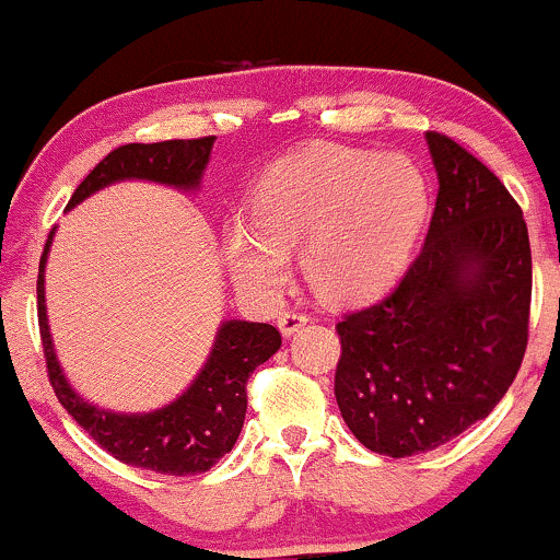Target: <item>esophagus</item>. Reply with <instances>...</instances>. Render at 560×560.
<instances>
[{
    "instance_id": "1",
    "label": "esophagus",
    "mask_w": 560,
    "mask_h": 560,
    "mask_svg": "<svg viewBox=\"0 0 560 560\" xmlns=\"http://www.w3.org/2000/svg\"><path fill=\"white\" fill-rule=\"evenodd\" d=\"M307 324V316L300 311H284L279 316V331L284 334V337H292V334H298L302 326Z\"/></svg>"
}]
</instances>
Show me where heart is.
I'll return each mask as SVG.
<instances>
[{
  "instance_id": "heart-1",
  "label": "heart",
  "mask_w": 560,
  "mask_h": 560,
  "mask_svg": "<svg viewBox=\"0 0 560 560\" xmlns=\"http://www.w3.org/2000/svg\"><path fill=\"white\" fill-rule=\"evenodd\" d=\"M429 215V184L402 155L311 144L273 165L253 197V218L234 215L223 253L234 281L258 298L287 284L289 253L320 298L369 300L408 262Z\"/></svg>"
}]
</instances>
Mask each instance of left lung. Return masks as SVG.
Here are the masks:
<instances>
[{"mask_svg":"<svg viewBox=\"0 0 560 560\" xmlns=\"http://www.w3.org/2000/svg\"><path fill=\"white\" fill-rule=\"evenodd\" d=\"M436 202L427 242L384 300L337 324L334 395L358 442L427 453L490 416L522 369L532 249L518 202L445 133H427Z\"/></svg>","mask_w":560,"mask_h":560,"instance_id":"left-lung-1","label":"left lung"}]
</instances>
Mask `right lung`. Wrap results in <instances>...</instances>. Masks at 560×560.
Returning a JSON list of instances; mask_svg holds the SVG:
<instances>
[{
    "instance_id": "right-lung-1",
    "label": "right lung",
    "mask_w": 560,
    "mask_h": 560,
    "mask_svg": "<svg viewBox=\"0 0 560 560\" xmlns=\"http://www.w3.org/2000/svg\"><path fill=\"white\" fill-rule=\"evenodd\" d=\"M215 137L171 139L158 144H124L113 150L96 168L79 184L70 197L68 210L105 189L115 182H155L173 189H197L210 163ZM55 234V229H52ZM38 262V331H42L47 374L57 400L73 416L81 429L102 450L120 464L147 468V471L189 477L215 466L234 447L247 413V378L281 347V334L271 324L253 320H223L215 334L213 350L195 382L171 405L150 413H115L96 408L70 387L55 355L52 334L44 305V268H47L49 244Z\"/></svg>"
}]
</instances>
